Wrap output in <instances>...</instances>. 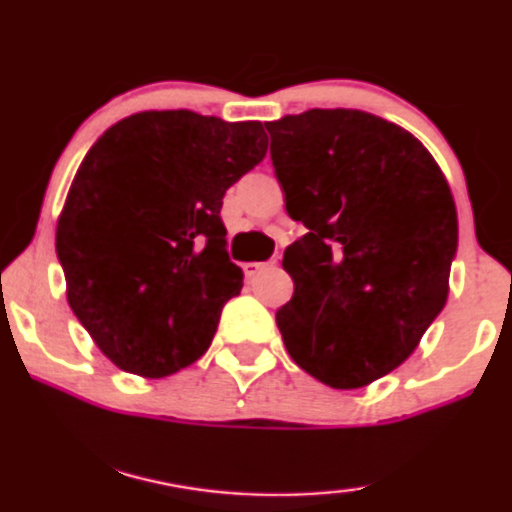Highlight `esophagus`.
I'll list each match as a JSON object with an SVG mask.
<instances>
[{
    "mask_svg": "<svg viewBox=\"0 0 512 512\" xmlns=\"http://www.w3.org/2000/svg\"><path fill=\"white\" fill-rule=\"evenodd\" d=\"M272 265H275V261H270V263H258V261H251V263H244L242 265V270H244V275L249 277H256V275H261L263 270H268V268H272Z\"/></svg>",
    "mask_w": 512,
    "mask_h": 512,
    "instance_id": "obj_1",
    "label": "esophagus"
}]
</instances>
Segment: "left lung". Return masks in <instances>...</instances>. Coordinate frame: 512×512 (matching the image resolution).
<instances>
[{"instance_id": "obj_1", "label": "left lung", "mask_w": 512, "mask_h": 512, "mask_svg": "<svg viewBox=\"0 0 512 512\" xmlns=\"http://www.w3.org/2000/svg\"><path fill=\"white\" fill-rule=\"evenodd\" d=\"M287 211L294 296L277 310L291 360L353 390L400 367L442 313L459 247L454 197L409 131L362 110L265 124Z\"/></svg>"}]
</instances>
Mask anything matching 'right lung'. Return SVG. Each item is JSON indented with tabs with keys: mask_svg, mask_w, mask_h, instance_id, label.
I'll return each mask as SVG.
<instances>
[{
	"mask_svg": "<svg viewBox=\"0 0 512 512\" xmlns=\"http://www.w3.org/2000/svg\"><path fill=\"white\" fill-rule=\"evenodd\" d=\"M263 126L138 112L86 152L56 228L68 303L122 371L176 374L207 353L242 289L223 195L265 157Z\"/></svg>",
	"mask_w": 512,
	"mask_h": 512,
	"instance_id": "1",
	"label": "right lung"
}]
</instances>
